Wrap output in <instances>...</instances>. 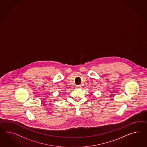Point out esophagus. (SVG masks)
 <instances>
[{
    "instance_id": "1",
    "label": "esophagus",
    "mask_w": 147,
    "mask_h": 147,
    "mask_svg": "<svg viewBox=\"0 0 147 147\" xmlns=\"http://www.w3.org/2000/svg\"><path fill=\"white\" fill-rule=\"evenodd\" d=\"M81 87H82L81 85H77V86H76V88H78V89L81 88Z\"/></svg>"
}]
</instances>
